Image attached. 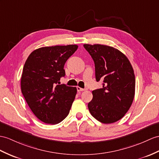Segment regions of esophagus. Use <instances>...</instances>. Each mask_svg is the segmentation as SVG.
Returning a JSON list of instances; mask_svg holds the SVG:
<instances>
[{
	"label": "esophagus",
	"mask_w": 159,
	"mask_h": 159,
	"mask_svg": "<svg viewBox=\"0 0 159 159\" xmlns=\"http://www.w3.org/2000/svg\"><path fill=\"white\" fill-rule=\"evenodd\" d=\"M77 92H82V91H84V90H85V89H84V88H80V87H79V86H77Z\"/></svg>",
	"instance_id": "1"
}]
</instances>
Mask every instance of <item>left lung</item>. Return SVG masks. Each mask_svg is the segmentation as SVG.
<instances>
[{
	"instance_id": "1",
	"label": "left lung",
	"mask_w": 159,
	"mask_h": 159,
	"mask_svg": "<svg viewBox=\"0 0 159 159\" xmlns=\"http://www.w3.org/2000/svg\"><path fill=\"white\" fill-rule=\"evenodd\" d=\"M95 65L97 82L102 88L92 91L88 107L91 115L102 123L119 121L132 104L135 95V75L127 57L119 50L102 44H84Z\"/></svg>"
}]
</instances>
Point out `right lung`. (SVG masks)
<instances>
[{
	"label": "right lung",
	"instance_id": "right-lung-1",
	"mask_svg": "<svg viewBox=\"0 0 159 159\" xmlns=\"http://www.w3.org/2000/svg\"><path fill=\"white\" fill-rule=\"evenodd\" d=\"M78 46H46L38 48L27 59L21 78V92L35 116L48 124L66 118L75 99V87L59 85L65 75V63Z\"/></svg>",
	"mask_w": 159,
	"mask_h": 159
}]
</instances>
